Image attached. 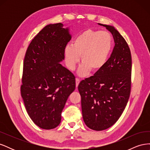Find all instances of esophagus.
Returning <instances> with one entry per match:
<instances>
[{
  "instance_id": "1",
  "label": "esophagus",
  "mask_w": 150,
  "mask_h": 150,
  "mask_svg": "<svg viewBox=\"0 0 150 150\" xmlns=\"http://www.w3.org/2000/svg\"><path fill=\"white\" fill-rule=\"evenodd\" d=\"M79 83H80V79H78V78H76V88L78 86Z\"/></svg>"
}]
</instances>
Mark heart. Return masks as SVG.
Returning <instances> with one entry per match:
<instances>
[{"label": "heart", "instance_id": "heart-1", "mask_svg": "<svg viewBox=\"0 0 150 150\" xmlns=\"http://www.w3.org/2000/svg\"><path fill=\"white\" fill-rule=\"evenodd\" d=\"M113 39L106 31L88 29L77 35L72 44L64 50L66 64L71 71L75 69L80 59L83 62L78 74L84 76L91 71L99 72L106 65L112 51Z\"/></svg>", "mask_w": 150, "mask_h": 150}]
</instances>
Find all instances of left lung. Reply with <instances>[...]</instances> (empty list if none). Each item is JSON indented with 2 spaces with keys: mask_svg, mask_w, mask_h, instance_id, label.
Wrapping results in <instances>:
<instances>
[{
  "mask_svg": "<svg viewBox=\"0 0 150 150\" xmlns=\"http://www.w3.org/2000/svg\"><path fill=\"white\" fill-rule=\"evenodd\" d=\"M98 24L112 34L115 46L106 65L94 76L81 81L78 90L86 125L102 131L118 120L128 103L132 62L128 45L115 27Z\"/></svg>",
  "mask_w": 150,
  "mask_h": 150,
  "instance_id": "1",
  "label": "left lung"
}]
</instances>
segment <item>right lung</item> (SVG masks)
<instances>
[{
    "label": "right lung",
    "mask_w": 150,
    "mask_h": 150,
    "mask_svg": "<svg viewBox=\"0 0 150 150\" xmlns=\"http://www.w3.org/2000/svg\"><path fill=\"white\" fill-rule=\"evenodd\" d=\"M62 23L48 24L33 39L23 64L21 96L30 119L44 129L60 124L67 99L76 88L74 76L60 62L71 39Z\"/></svg>",
    "instance_id": "1"
}]
</instances>
